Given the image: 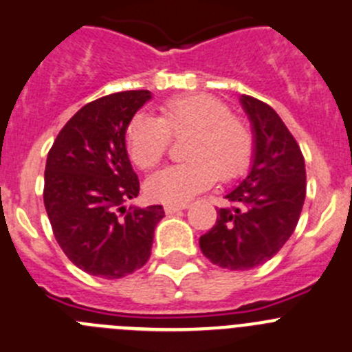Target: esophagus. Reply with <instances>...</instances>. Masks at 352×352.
Here are the masks:
<instances>
[{
  "mask_svg": "<svg viewBox=\"0 0 352 352\" xmlns=\"http://www.w3.org/2000/svg\"><path fill=\"white\" fill-rule=\"evenodd\" d=\"M186 208H189L187 203H168V205H165L166 213H175L179 212V210H186Z\"/></svg>",
  "mask_w": 352,
  "mask_h": 352,
  "instance_id": "obj_1",
  "label": "esophagus"
}]
</instances>
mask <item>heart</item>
I'll return each instance as SVG.
<instances>
[{"mask_svg":"<svg viewBox=\"0 0 352 352\" xmlns=\"http://www.w3.org/2000/svg\"><path fill=\"white\" fill-rule=\"evenodd\" d=\"M192 131L187 142V163L154 173L146 184L151 198L184 203L208 189L217 180L232 179L246 168L254 139L239 118L212 95H186L168 100L160 109V120L135 114L126 128V146L139 168L156 166L168 151L170 139Z\"/></svg>","mask_w":352,"mask_h":352,"instance_id":"obj_1","label":"heart"}]
</instances>
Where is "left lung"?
<instances>
[{
	"label": "left lung",
	"instance_id": "1",
	"mask_svg": "<svg viewBox=\"0 0 352 352\" xmlns=\"http://www.w3.org/2000/svg\"><path fill=\"white\" fill-rule=\"evenodd\" d=\"M254 133L250 172L224 196L217 222L199 238V248L222 269L246 271L274 257L297 228L305 199L300 147L276 111L241 95Z\"/></svg>",
	"mask_w": 352,
	"mask_h": 352
}]
</instances>
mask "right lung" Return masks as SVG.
<instances>
[{
  "mask_svg": "<svg viewBox=\"0 0 352 352\" xmlns=\"http://www.w3.org/2000/svg\"><path fill=\"white\" fill-rule=\"evenodd\" d=\"M149 90L118 91L81 107L55 139L45 168V208L62 252L91 276L118 280L151 257L161 205L124 206L139 196L126 128Z\"/></svg>",
  "mask_w": 352,
  "mask_h": 352,
  "instance_id": "obj_1",
  "label": "right lung"
}]
</instances>
